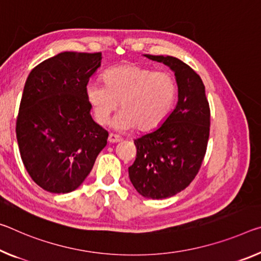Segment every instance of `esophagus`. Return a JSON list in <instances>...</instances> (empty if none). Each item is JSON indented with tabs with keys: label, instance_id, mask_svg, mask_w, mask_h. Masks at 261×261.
I'll return each mask as SVG.
<instances>
[{
	"label": "esophagus",
	"instance_id": "obj_1",
	"mask_svg": "<svg viewBox=\"0 0 261 261\" xmlns=\"http://www.w3.org/2000/svg\"><path fill=\"white\" fill-rule=\"evenodd\" d=\"M108 140H109V143H118V142H121L122 138L119 137L118 135L110 134V135H109V137H108Z\"/></svg>",
	"mask_w": 261,
	"mask_h": 261
}]
</instances>
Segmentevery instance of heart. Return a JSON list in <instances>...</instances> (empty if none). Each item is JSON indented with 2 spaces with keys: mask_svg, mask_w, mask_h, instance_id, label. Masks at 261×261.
<instances>
[{
  "mask_svg": "<svg viewBox=\"0 0 261 261\" xmlns=\"http://www.w3.org/2000/svg\"><path fill=\"white\" fill-rule=\"evenodd\" d=\"M105 85L90 82L86 98L101 125L109 122L118 102L123 110L115 125L148 131L160 126L172 113L177 96L175 77L137 64L114 66L103 73Z\"/></svg>",
  "mask_w": 261,
  "mask_h": 261,
  "instance_id": "obj_1",
  "label": "heart"
}]
</instances>
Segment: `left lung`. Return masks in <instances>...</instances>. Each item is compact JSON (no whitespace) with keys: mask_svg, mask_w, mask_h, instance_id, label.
Here are the masks:
<instances>
[{"mask_svg":"<svg viewBox=\"0 0 261 261\" xmlns=\"http://www.w3.org/2000/svg\"><path fill=\"white\" fill-rule=\"evenodd\" d=\"M174 71L179 101L161 126L135 140L129 177L147 198L171 197L195 179L204 159L210 132V107L200 75L174 57L145 55Z\"/></svg>","mask_w":261,"mask_h":261,"instance_id":"8db88e82","label":"left lung"}]
</instances>
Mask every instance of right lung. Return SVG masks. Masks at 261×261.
Masks as SVG:
<instances>
[{"label": "right lung", "instance_id": "right-lung-1", "mask_svg": "<svg viewBox=\"0 0 261 261\" xmlns=\"http://www.w3.org/2000/svg\"><path fill=\"white\" fill-rule=\"evenodd\" d=\"M101 52H63L32 69L20 100L16 137L31 179L49 193L80 186L107 145L108 131L90 116L86 87Z\"/></svg>", "mask_w": 261, "mask_h": 261}]
</instances>
